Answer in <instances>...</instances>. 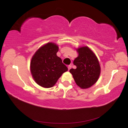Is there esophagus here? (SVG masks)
<instances>
[{
  "label": "esophagus",
  "instance_id": "34e87169",
  "mask_svg": "<svg viewBox=\"0 0 128 128\" xmlns=\"http://www.w3.org/2000/svg\"><path fill=\"white\" fill-rule=\"evenodd\" d=\"M72 68V66H68V70H70V69Z\"/></svg>",
  "mask_w": 128,
  "mask_h": 128
}]
</instances>
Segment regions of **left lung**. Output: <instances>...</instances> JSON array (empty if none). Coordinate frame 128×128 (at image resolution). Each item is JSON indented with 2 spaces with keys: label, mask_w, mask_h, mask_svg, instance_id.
I'll list each match as a JSON object with an SVG mask.
<instances>
[{
  "label": "left lung",
  "mask_w": 128,
  "mask_h": 128,
  "mask_svg": "<svg viewBox=\"0 0 128 128\" xmlns=\"http://www.w3.org/2000/svg\"><path fill=\"white\" fill-rule=\"evenodd\" d=\"M77 51L78 56L73 62L76 68L70 69L69 72L78 86L87 88L98 81L100 73V65L96 56L88 47H80Z\"/></svg>",
  "instance_id": "obj_1"
}]
</instances>
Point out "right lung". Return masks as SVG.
<instances>
[{"label": "right lung", "instance_id": "right-lung-1", "mask_svg": "<svg viewBox=\"0 0 128 128\" xmlns=\"http://www.w3.org/2000/svg\"><path fill=\"white\" fill-rule=\"evenodd\" d=\"M59 47L55 43H48L39 48L32 58L30 70L39 85L51 88L62 75L68 70L62 60L56 55Z\"/></svg>", "mask_w": 128, "mask_h": 128}]
</instances>
